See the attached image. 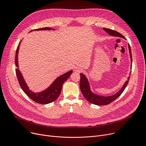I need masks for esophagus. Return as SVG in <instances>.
Wrapping results in <instances>:
<instances>
[{
  "label": "esophagus",
  "instance_id": "34e87169",
  "mask_svg": "<svg viewBox=\"0 0 146 146\" xmlns=\"http://www.w3.org/2000/svg\"><path fill=\"white\" fill-rule=\"evenodd\" d=\"M82 69H81L80 67H79V66H76L75 68H74V71H75L76 72L80 73V72H82Z\"/></svg>",
  "mask_w": 146,
  "mask_h": 146
}]
</instances>
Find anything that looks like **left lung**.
I'll use <instances>...</instances> for the list:
<instances>
[{
	"mask_svg": "<svg viewBox=\"0 0 146 146\" xmlns=\"http://www.w3.org/2000/svg\"><path fill=\"white\" fill-rule=\"evenodd\" d=\"M103 29L105 32H106L110 36L119 37L123 38L124 39H125V38L124 37V36L123 35H122L121 33H119V32H118L115 31H113V30L108 29V28H103ZM128 48H129V55H130V58H131V62L132 64V52H131V49L129 44H128ZM131 67L132 69V64H131ZM129 74H131V72H130ZM129 78H130V76H129L128 77L127 81L125 82L123 86L116 94L112 95L111 96H101V95H99L98 94L94 93L91 90V87H90L88 78H87L86 75L83 73H80V90H81V91L83 96H84V97L86 99V100L87 101H88L89 102H90L92 104H94V105H108V104L111 103L112 102H113L114 100H115L118 97H119L121 95V94L124 91L125 88L127 86Z\"/></svg>",
	"mask_w": 146,
	"mask_h": 146,
	"instance_id": "obj_1",
	"label": "left lung"
}]
</instances>
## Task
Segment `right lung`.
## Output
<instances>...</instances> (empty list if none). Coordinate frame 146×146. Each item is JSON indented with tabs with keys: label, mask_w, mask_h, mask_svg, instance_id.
<instances>
[{
	"label": "right lung",
	"mask_w": 146,
	"mask_h": 146,
	"mask_svg": "<svg viewBox=\"0 0 146 146\" xmlns=\"http://www.w3.org/2000/svg\"><path fill=\"white\" fill-rule=\"evenodd\" d=\"M44 30H54V29H52L49 27H46L43 28H39L31 31H44ZM21 41L19 42L18 46L17 47L16 54H15V63L17 66V69H15L17 77L19 82V84L24 91V92L33 101L40 103V104H48L58 99L59 96L60 94L62 86L64 83L68 80V78L70 76L71 74L73 73V70H71L63 74L60 75L58 77H57L52 83V84L46 90L39 92H34L32 91L29 90L27 82L21 73L19 69L18 65V54L19 48V45Z\"/></svg>",
	"instance_id": "right-lung-1"
}]
</instances>
